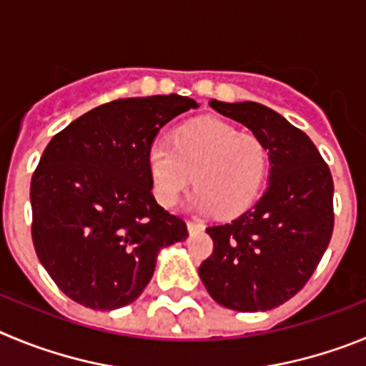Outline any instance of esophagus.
Segmentation results:
<instances>
[{
	"label": "esophagus",
	"mask_w": 366,
	"mask_h": 366,
	"mask_svg": "<svg viewBox=\"0 0 366 366\" xmlns=\"http://www.w3.org/2000/svg\"><path fill=\"white\" fill-rule=\"evenodd\" d=\"M187 229H189V233H199L204 229V224L199 220H187Z\"/></svg>",
	"instance_id": "1"
}]
</instances>
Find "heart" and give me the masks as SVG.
<instances>
[{"instance_id": "1", "label": "heart", "mask_w": 366, "mask_h": 366, "mask_svg": "<svg viewBox=\"0 0 366 366\" xmlns=\"http://www.w3.org/2000/svg\"><path fill=\"white\" fill-rule=\"evenodd\" d=\"M147 166L162 206H173L195 175V206L232 217L248 209L261 193L268 149L226 122L195 120L180 126L171 144H153Z\"/></svg>"}]
</instances>
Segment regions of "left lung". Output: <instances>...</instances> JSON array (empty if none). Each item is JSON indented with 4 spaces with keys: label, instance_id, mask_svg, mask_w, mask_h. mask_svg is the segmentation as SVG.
Here are the masks:
<instances>
[{
    "label": "left lung",
    "instance_id": "8db88e82",
    "mask_svg": "<svg viewBox=\"0 0 366 366\" xmlns=\"http://www.w3.org/2000/svg\"><path fill=\"white\" fill-rule=\"evenodd\" d=\"M268 149V187L248 212L209 226L213 253L200 264L207 294L237 312H266L294 297L317 268L334 232V180L317 147L257 102H209Z\"/></svg>",
    "mask_w": 366,
    "mask_h": 366
}]
</instances>
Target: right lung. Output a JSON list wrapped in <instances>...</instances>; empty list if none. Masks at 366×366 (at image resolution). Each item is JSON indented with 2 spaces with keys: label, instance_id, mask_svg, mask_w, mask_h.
I'll use <instances>...</instances> for the list:
<instances>
[{
  "label": "right lung",
  "instance_id": "right-lung-1",
  "mask_svg": "<svg viewBox=\"0 0 366 366\" xmlns=\"http://www.w3.org/2000/svg\"><path fill=\"white\" fill-rule=\"evenodd\" d=\"M199 104L180 94L122 98L52 137L31 180L32 242L52 281L93 310L131 305L159 252L187 228L153 197L154 137Z\"/></svg>",
  "mask_w": 366,
  "mask_h": 366
}]
</instances>
